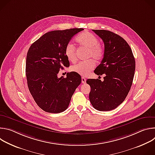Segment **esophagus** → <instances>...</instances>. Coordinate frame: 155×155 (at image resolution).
<instances>
[{
	"label": "esophagus",
	"instance_id": "esophagus-1",
	"mask_svg": "<svg viewBox=\"0 0 155 155\" xmlns=\"http://www.w3.org/2000/svg\"><path fill=\"white\" fill-rule=\"evenodd\" d=\"M81 82H82V83H83V84H84V83H86V79L84 78V77H81Z\"/></svg>",
	"mask_w": 155,
	"mask_h": 155
}]
</instances>
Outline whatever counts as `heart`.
Here are the masks:
<instances>
[{"mask_svg":"<svg viewBox=\"0 0 155 155\" xmlns=\"http://www.w3.org/2000/svg\"><path fill=\"white\" fill-rule=\"evenodd\" d=\"M76 41L80 47L87 49V58L92 57L96 61H100L104 55V50L99 44L98 38L93 34L85 32L80 34ZM65 55L67 59L75 62L77 61L76 49L71 43H69L65 47ZM95 67V64L93 59H90L85 61L80 62L72 66L71 69L73 72L82 76H86L89 74Z\"/></svg>","mask_w":155,"mask_h":155,"instance_id":"1","label":"heart"}]
</instances>
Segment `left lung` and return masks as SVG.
Wrapping results in <instances>:
<instances>
[{
    "mask_svg": "<svg viewBox=\"0 0 155 155\" xmlns=\"http://www.w3.org/2000/svg\"><path fill=\"white\" fill-rule=\"evenodd\" d=\"M104 43V55L94 72L104 81L87 79L90 101L99 111L116 108L126 99L133 81L136 62L131 48L121 37L107 30H93Z\"/></svg>",
    "mask_w": 155,
    "mask_h": 155,
    "instance_id": "8db88e82",
    "label": "left lung"
}]
</instances>
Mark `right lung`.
Here are the masks:
<instances>
[{
    "instance_id": "right-lung-1",
    "label": "right lung",
    "mask_w": 155,
    "mask_h": 155,
    "mask_svg": "<svg viewBox=\"0 0 155 155\" xmlns=\"http://www.w3.org/2000/svg\"><path fill=\"white\" fill-rule=\"evenodd\" d=\"M84 30L74 28L48 32L30 47L26 57V75L29 91L44 111L59 114L68 108L81 76L74 72L58 77L60 69L69 67L65 47L74 35Z\"/></svg>"
}]
</instances>
